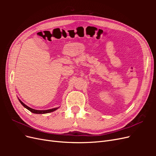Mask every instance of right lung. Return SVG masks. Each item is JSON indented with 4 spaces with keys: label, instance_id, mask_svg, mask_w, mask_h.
I'll return each mask as SVG.
<instances>
[{
    "label": "right lung",
    "instance_id": "obj_1",
    "mask_svg": "<svg viewBox=\"0 0 156 156\" xmlns=\"http://www.w3.org/2000/svg\"><path fill=\"white\" fill-rule=\"evenodd\" d=\"M19 101H20V102L21 103V105L24 107L25 108H26L27 109H28L29 111H30V112H32V113H34V114H46V113H49V112H53L56 110H57L58 108L60 107H56V108H51V109H48V110H36V109H34V108H32L30 107H29V106H27V105H25L24 103L22 102L21 100H20V99L18 98Z\"/></svg>",
    "mask_w": 156,
    "mask_h": 156
}]
</instances>
